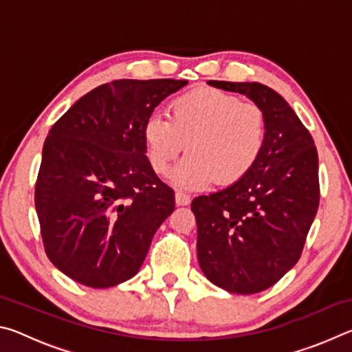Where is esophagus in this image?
<instances>
[{
    "mask_svg": "<svg viewBox=\"0 0 352 352\" xmlns=\"http://www.w3.org/2000/svg\"><path fill=\"white\" fill-rule=\"evenodd\" d=\"M189 201H190V197H189L188 194L182 192V190H177V192H175V204H177L178 206L189 205Z\"/></svg>",
    "mask_w": 352,
    "mask_h": 352,
    "instance_id": "esophagus-1",
    "label": "esophagus"
}]
</instances>
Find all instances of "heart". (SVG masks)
I'll return each instance as SVG.
<instances>
[{"label": "heart", "instance_id": "1", "mask_svg": "<svg viewBox=\"0 0 352 352\" xmlns=\"http://www.w3.org/2000/svg\"><path fill=\"white\" fill-rule=\"evenodd\" d=\"M168 116L148 118L142 141L148 164L163 177L186 144L189 155L172 172V182L182 189H200L214 180L239 182L264 151L265 111L233 94L208 88L186 93L172 100Z\"/></svg>", "mask_w": 352, "mask_h": 352}]
</instances>
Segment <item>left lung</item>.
<instances>
[{
    "label": "left lung",
    "mask_w": 352,
    "mask_h": 352,
    "mask_svg": "<svg viewBox=\"0 0 352 352\" xmlns=\"http://www.w3.org/2000/svg\"><path fill=\"white\" fill-rule=\"evenodd\" d=\"M245 94L267 116V141L242 180L190 204L197 258L217 287L252 295L276 284L298 259L318 210V153L281 94L258 82L208 80Z\"/></svg>",
    "instance_id": "left-lung-1"
}]
</instances>
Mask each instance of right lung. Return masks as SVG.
<instances>
[{
	"label": "right lung",
	"instance_id": "1",
	"mask_svg": "<svg viewBox=\"0 0 352 352\" xmlns=\"http://www.w3.org/2000/svg\"><path fill=\"white\" fill-rule=\"evenodd\" d=\"M186 83H104L51 127L35 210L47 258L74 281L107 289L135 276L174 211V190L147 162L142 127L155 107Z\"/></svg>",
	"mask_w": 352,
	"mask_h": 352
}]
</instances>
